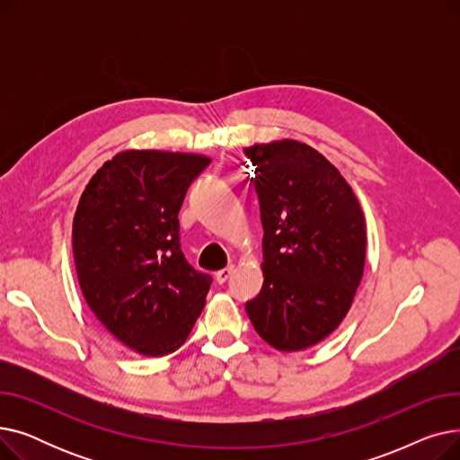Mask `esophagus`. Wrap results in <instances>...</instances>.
Segmentation results:
<instances>
[{
	"label": "esophagus",
	"mask_w": 460,
	"mask_h": 460,
	"mask_svg": "<svg viewBox=\"0 0 460 460\" xmlns=\"http://www.w3.org/2000/svg\"><path fill=\"white\" fill-rule=\"evenodd\" d=\"M233 270H234V267H227V269H222V270H217L216 272V281L217 283H226L229 278H231V274H233Z\"/></svg>",
	"instance_id": "34e87169"
}]
</instances>
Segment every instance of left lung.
Returning <instances> with one entry per match:
<instances>
[{
	"label": "left lung",
	"mask_w": 460,
	"mask_h": 460,
	"mask_svg": "<svg viewBox=\"0 0 460 460\" xmlns=\"http://www.w3.org/2000/svg\"><path fill=\"white\" fill-rule=\"evenodd\" d=\"M244 153L264 229V279L248 317L270 347L304 350L347 317L366 267V217L340 169L307 143L278 139Z\"/></svg>",
	"instance_id": "obj_1"
}]
</instances>
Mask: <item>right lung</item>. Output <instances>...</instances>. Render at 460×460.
<instances>
[{"label":"right lung","mask_w":460,"mask_h":460,"mask_svg":"<svg viewBox=\"0 0 460 460\" xmlns=\"http://www.w3.org/2000/svg\"><path fill=\"white\" fill-rule=\"evenodd\" d=\"M208 164L193 153L123 151L80 198L72 250L84 298L137 354L160 358L181 349L205 307L212 279L181 252L179 210Z\"/></svg>","instance_id":"right-lung-1"}]
</instances>
